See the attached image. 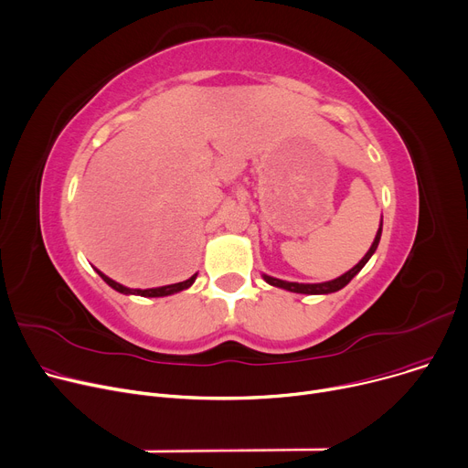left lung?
<instances>
[{
    "mask_svg": "<svg viewBox=\"0 0 468 468\" xmlns=\"http://www.w3.org/2000/svg\"><path fill=\"white\" fill-rule=\"evenodd\" d=\"M383 225V223H381ZM381 225L378 229V234L370 245V250L367 251V255L359 261V264H355L349 271H346L344 276L333 280V282H324V283H294V282H283V280H278V278H271V276H266L264 273V282L273 285V287H280V289H285V291H291V292H300V294H328V292H336L340 289H344L356 273H359L363 270V266L370 261V257L374 255V251L378 250V243H379V238H381Z\"/></svg>",
    "mask_w": 468,
    "mask_h": 468,
    "instance_id": "1",
    "label": "left lung"
}]
</instances>
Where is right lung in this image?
<instances>
[{
    "instance_id": "1",
    "label": "right lung",
    "mask_w": 468,
    "mask_h": 468,
    "mask_svg": "<svg viewBox=\"0 0 468 468\" xmlns=\"http://www.w3.org/2000/svg\"><path fill=\"white\" fill-rule=\"evenodd\" d=\"M98 273H100V278L109 285V287H113L115 291H119V292H122V294H140V296H168V294H174V292H179V291H185V289H188L192 283H195V280H197V273L192 278H188V280H185V282H179V283H172V285H164V287H154V289H128V287H124V285H121V283H117V282H113L112 278H107L105 273H101L100 270H96Z\"/></svg>"
}]
</instances>
